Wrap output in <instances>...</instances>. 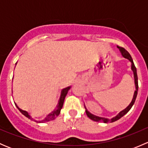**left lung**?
I'll list each match as a JSON object with an SVG mask.
<instances>
[{"label":"left lung","instance_id":"obj_1","mask_svg":"<svg viewBox=\"0 0 148 148\" xmlns=\"http://www.w3.org/2000/svg\"><path fill=\"white\" fill-rule=\"evenodd\" d=\"M117 48H118L119 50H120L122 56H123L124 58H125V59H127L128 60L131 62V69H132V71H133L134 79H135V92H134L133 97H132V101H131L130 104L129 105H128L127 107L125 109V110H123L122 111H121L117 116H115V117H113V118H112V119H107V118H105V117H98V116L95 115V114H92V113L89 112L87 110V109H86L84 106L85 109H86V115H87V117H89V119H91L92 120L95 121V122H104V123H108V122H115V121L118 120L119 119L121 118V117H123L125 114H126L127 113L130 111V110L132 108V107L133 106L134 103H135V102L137 95H138V74H137V69H136V67H135V64H134L133 60H132L130 54L128 53L127 51L125 50L124 48L120 47V46H117Z\"/></svg>","mask_w":148,"mask_h":148}]
</instances>
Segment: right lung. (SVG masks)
Returning a JSON list of instances; mask_svg holds the SVG:
<instances>
[{
    "instance_id": "add662e5",
    "label": "right lung",
    "mask_w": 148,
    "mask_h": 148,
    "mask_svg": "<svg viewBox=\"0 0 148 148\" xmlns=\"http://www.w3.org/2000/svg\"><path fill=\"white\" fill-rule=\"evenodd\" d=\"M70 88H71V86H68V87L64 88V89H62V93H61V97H60V98H59V103H58L57 106H56V107L55 110H53L51 112L49 113L45 119H44V120H42L41 121L35 120V122H40V123H44V122H49V121H52V120H54V119H56V117L59 115V114H60L61 110L62 109V107H63V104H64V99H65L67 93H68L69 90L70 89ZM16 106L17 107V108L18 109L19 111H20L23 114V115L26 116V117H28V118L30 119V120H34V119L31 117V116L30 115L29 113H28L27 111L21 109L20 107H19L16 104Z\"/></svg>"
}]
</instances>
